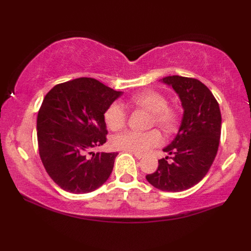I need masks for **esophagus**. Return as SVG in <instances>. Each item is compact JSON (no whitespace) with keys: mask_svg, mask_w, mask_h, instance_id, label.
Segmentation results:
<instances>
[{"mask_svg":"<svg viewBox=\"0 0 251 251\" xmlns=\"http://www.w3.org/2000/svg\"><path fill=\"white\" fill-rule=\"evenodd\" d=\"M129 152H130V154H133L137 159L143 158V154H141V152H134V151H129Z\"/></svg>","mask_w":251,"mask_h":251,"instance_id":"1","label":"esophagus"}]
</instances>
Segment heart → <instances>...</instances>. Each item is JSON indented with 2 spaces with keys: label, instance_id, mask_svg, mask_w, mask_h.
Masks as SVG:
<instances>
[{
  "label": "heart",
  "instance_id": "b5f03b06",
  "mask_svg": "<svg viewBox=\"0 0 251 251\" xmlns=\"http://www.w3.org/2000/svg\"><path fill=\"white\" fill-rule=\"evenodd\" d=\"M129 101L134 106L145 109L151 114V125L156 124L166 134H173L179 124V110L174 105L167 104V99L163 93L155 90H145L130 97ZM106 126L110 130L118 131L126 125V113L123 106L114 103L108 106L104 114ZM163 143V137L157 129L148 131L128 130L117 135L114 138V146L127 151L144 152L151 147Z\"/></svg>",
  "mask_w": 251,
  "mask_h": 251
}]
</instances>
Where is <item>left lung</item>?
Wrapping results in <instances>:
<instances>
[{"label": "left lung", "mask_w": 251, "mask_h": 251, "mask_svg": "<svg viewBox=\"0 0 251 251\" xmlns=\"http://www.w3.org/2000/svg\"><path fill=\"white\" fill-rule=\"evenodd\" d=\"M163 82L175 90L184 108L179 131L164 151L173 155L158 160L157 171L146 179L163 192H182L198 184L217 155L222 114L218 101L201 80L184 76H167Z\"/></svg>", "instance_id": "8db88e82"}]
</instances>
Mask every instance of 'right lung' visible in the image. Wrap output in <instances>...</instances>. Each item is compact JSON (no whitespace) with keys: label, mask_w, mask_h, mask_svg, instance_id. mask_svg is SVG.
I'll use <instances>...</instances> for the list:
<instances>
[{"label":"right lung","mask_w":251,"mask_h":251,"mask_svg":"<svg viewBox=\"0 0 251 251\" xmlns=\"http://www.w3.org/2000/svg\"><path fill=\"white\" fill-rule=\"evenodd\" d=\"M121 95L92 77L57 84L45 95L36 122L39 152L62 189L86 194L108 179L117 152L91 151L106 143L104 114Z\"/></svg>","instance_id":"right-lung-1"}]
</instances>
